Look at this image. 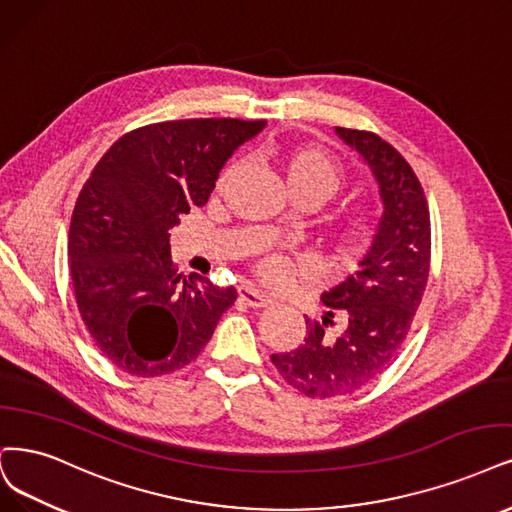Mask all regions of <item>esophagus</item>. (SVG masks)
<instances>
[{
  "mask_svg": "<svg viewBox=\"0 0 512 512\" xmlns=\"http://www.w3.org/2000/svg\"><path fill=\"white\" fill-rule=\"evenodd\" d=\"M238 295H240V299L244 301V304L251 306V308H268L272 304V299L268 295H263L255 287H240Z\"/></svg>",
  "mask_w": 512,
  "mask_h": 512,
  "instance_id": "obj_1",
  "label": "esophagus"
}]
</instances>
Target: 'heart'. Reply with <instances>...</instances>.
Masks as SVG:
<instances>
[{"mask_svg": "<svg viewBox=\"0 0 512 512\" xmlns=\"http://www.w3.org/2000/svg\"><path fill=\"white\" fill-rule=\"evenodd\" d=\"M278 164L285 179L287 192L295 200H312L323 204L333 198L344 185V173L325 151L314 147H291L278 154ZM234 175L230 166L221 175L217 187L221 189L227 179ZM375 234V219L365 208H350V211L337 215L327 230V242L337 259L350 261L361 255L371 244ZM289 274V261L285 257H268L261 261L259 276L268 285H280Z\"/></svg>", "mask_w": 512, "mask_h": 512, "instance_id": "1", "label": "heart"}]
</instances>
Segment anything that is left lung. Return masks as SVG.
<instances>
[{
    "mask_svg": "<svg viewBox=\"0 0 512 512\" xmlns=\"http://www.w3.org/2000/svg\"><path fill=\"white\" fill-rule=\"evenodd\" d=\"M371 168L384 213L358 270L323 293V323L306 318V337L295 350L272 354L289 386L310 399L352 394L375 380L401 350L430 272V213L409 162L375 132L335 128ZM345 327L329 334L334 312Z\"/></svg>",
    "mask_w": 512,
    "mask_h": 512,
    "instance_id": "1",
    "label": "left lung"
}]
</instances>
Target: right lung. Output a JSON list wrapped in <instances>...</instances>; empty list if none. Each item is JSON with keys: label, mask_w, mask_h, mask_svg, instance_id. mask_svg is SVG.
I'll list each match as a JSON object with an SVG mask.
<instances>
[{"label": "right lung", "mask_w": 512, "mask_h": 512, "mask_svg": "<svg viewBox=\"0 0 512 512\" xmlns=\"http://www.w3.org/2000/svg\"><path fill=\"white\" fill-rule=\"evenodd\" d=\"M266 120L198 118L149 124L113 143L73 208L69 263L84 325L128 375L183 369L211 339L234 287L202 276L179 285L170 227L204 206L223 164Z\"/></svg>", "instance_id": "right-lung-1"}]
</instances>
